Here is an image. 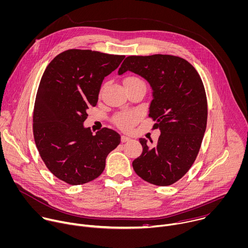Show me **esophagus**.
Instances as JSON below:
<instances>
[{
	"mask_svg": "<svg viewBox=\"0 0 248 248\" xmlns=\"http://www.w3.org/2000/svg\"><path fill=\"white\" fill-rule=\"evenodd\" d=\"M129 140H130V138L127 137V136H125V135H122V136H121V141H122L123 143L127 142V141H129Z\"/></svg>",
	"mask_w": 248,
	"mask_h": 248,
	"instance_id": "34e87169",
	"label": "esophagus"
}]
</instances>
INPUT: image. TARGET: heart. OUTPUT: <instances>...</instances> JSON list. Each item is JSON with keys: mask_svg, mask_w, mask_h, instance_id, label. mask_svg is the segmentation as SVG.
I'll list each match as a JSON object with an SVG mask.
<instances>
[{"mask_svg": "<svg viewBox=\"0 0 248 248\" xmlns=\"http://www.w3.org/2000/svg\"><path fill=\"white\" fill-rule=\"evenodd\" d=\"M135 84H145L142 78L137 76H128L124 79V85H135ZM137 115L134 112H122L114 116L113 123L120 128L126 129L130 127L136 121Z\"/></svg>", "mask_w": 248, "mask_h": 248, "instance_id": "obj_1", "label": "heart"}]
</instances>
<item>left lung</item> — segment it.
<instances>
[{
	"mask_svg": "<svg viewBox=\"0 0 248 248\" xmlns=\"http://www.w3.org/2000/svg\"><path fill=\"white\" fill-rule=\"evenodd\" d=\"M126 71L149 81V117L160 130L154 146L139 139L143 152L132 161L133 170L151 184L172 185L193 166L205 132L207 99L201 76L187 60L170 54L127 56L118 73Z\"/></svg>",
	"mask_w": 248,
	"mask_h": 248,
	"instance_id": "left-lung-1",
	"label": "left lung"
}]
</instances>
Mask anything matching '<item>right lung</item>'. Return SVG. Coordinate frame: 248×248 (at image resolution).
I'll return each instance as SVG.
<instances>
[{"instance_id": "right-lung-1", "label": "right lung", "mask_w": 248, "mask_h": 248, "mask_svg": "<svg viewBox=\"0 0 248 248\" xmlns=\"http://www.w3.org/2000/svg\"><path fill=\"white\" fill-rule=\"evenodd\" d=\"M124 55L72 48L46 66L38 88L33 134L47 170L70 185L97 178L108 154L121 142L113 129L93 134L82 123L88 109L97 104L104 78L116 70Z\"/></svg>"}]
</instances>
